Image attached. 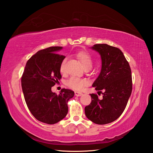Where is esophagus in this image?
Returning <instances> with one entry per match:
<instances>
[{"label":"esophagus","mask_w":153,"mask_h":153,"mask_svg":"<svg viewBox=\"0 0 153 153\" xmlns=\"http://www.w3.org/2000/svg\"><path fill=\"white\" fill-rule=\"evenodd\" d=\"M82 94L81 92H79V91H75V95L77 96V97H79V96L82 95Z\"/></svg>","instance_id":"esophagus-1"}]
</instances>
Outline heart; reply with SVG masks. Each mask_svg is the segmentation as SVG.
Wrapping results in <instances>:
<instances>
[{
  "label": "heart",
  "mask_w": 153,
  "mask_h": 153,
  "mask_svg": "<svg viewBox=\"0 0 153 153\" xmlns=\"http://www.w3.org/2000/svg\"><path fill=\"white\" fill-rule=\"evenodd\" d=\"M77 57L79 59L84 68H91L93 65L92 59L91 56L85 52H79L77 54ZM67 58L63 59L60 65V71L62 73H64L65 71V65H66ZM66 85L70 88L73 89L76 91H82L85 89L86 86L89 85L88 81L86 79H82L77 77H71L67 81Z\"/></svg>",
  "instance_id": "heart-1"
}]
</instances>
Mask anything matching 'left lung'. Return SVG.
<instances>
[{
	"label": "left lung",
	"mask_w": 153,
	"mask_h": 153,
	"mask_svg": "<svg viewBox=\"0 0 153 153\" xmlns=\"http://www.w3.org/2000/svg\"><path fill=\"white\" fill-rule=\"evenodd\" d=\"M91 49L99 52L101 71L92 85L96 90H103L102 99L90 94L91 102L85 108V115L97 124L111 123L124 111L132 91L131 71L124 54L117 47L95 44Z\"/></svg>",
	"instance_id": "8db88e82"
}]
</instances>
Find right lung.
I'll return each instance as SVG.
<instances>
[{
    "label": "right lung",
    "mask_w": 153,
    "mask_h": 153,
    "mask_svg": "<svg viewBox=\"0 0 153 153\" xmlns=\"http://www.w3.org/2000/svg\"><path fill=\"white\" fill-rule=\"evenodd\" d=\"M62 47H50L38 51L25 67L21 82L24 99L36 119L48 124L58 123L68 113L67 102L74 92L63 88L59 95L51 90L62 78L60 65L65 56L58 52Z\"/></svg>",
    "instance_id": "1"
}]
</instances>
